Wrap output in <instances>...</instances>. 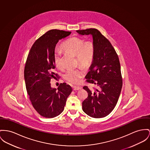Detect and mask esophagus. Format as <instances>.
<instances>
[{
    "label": "esophagus",
    "mask_w": 150,
    "mask_h": 150,
    "mask_svg": "<svg viewBox=\"0 0 150 150\" xmlns=\"http://www.w3.org/2000/svg\"><path fill=\"white\" fill-rule=\"evenodd\" d=\"M73 89L74 90H79L81 89L82 88L80 87V86H73Z\"/></svg>",
    "instance_id": "34e87169"
}]
</instances>
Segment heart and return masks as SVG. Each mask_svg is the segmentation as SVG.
Here are the masks:
<instances>
[{
	"label": "heart",
	"instance_id": "heart-1",
	"mask_svg": "<svg viewBox=\"0 0 150 150\" xmlns=\"http://www.w3.org/2000/svg\"><path fill=\"white\" fill-rule=\"evenodd\" d=\"M62 48L66 52L76 56L77 61L82 66H89L93 60L94 46L90 41L84 42V40L78 37L70 38L62 43ZM53 58L56 66L62 69L63 68L62 52L59 50H55ZM83 74L84 71L81 69H69L65 71L64 77L70 83L77 84Z\"/></svg>",
	"mask_w": 150,
	"mask_h": 150
}]
</instances>
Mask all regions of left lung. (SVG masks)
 <instances>
[{
    "mask_svg": "<svg viewBox=\"0 0 150 150\" xmlns=\"http://www.w3.org/2000/svg\"><path fill=\"white\" fill-rule=\"evenodd\" d=\"M81 35H91L94 54L86 81L94 83V90L85 86L83 89L88 97L82 102V110L95 118L108 115L114 109L122 87V79L118 56L110 41L94 28L77 30Z\"/></svg>",
    "mask_w": 150,
    "mask_h": 150,
    "instance_id": "left-lung-1",
    "label": "left lung"
}]
</instances>
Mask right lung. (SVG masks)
<instances>
[{"mask_svg": "<svg viewBox=\"0 0 150 150\" xmlns=\"http://www.w3.org/2000/svg\"><path fill=\"white\" fill-rule=\"evenodd\" d=\"M71 32L48 30L36 40L30 48L24 68L26 89L36 111L45 118H54L63 111L72 89L65 82L57 89L51 87L50 80L55 74L54 52L59 41L69 36Z\"/></svg>", "mask_w": 150, "mask_h": 150, "instance_id": "add662e5", "label": "right lung"}]
</instances>
